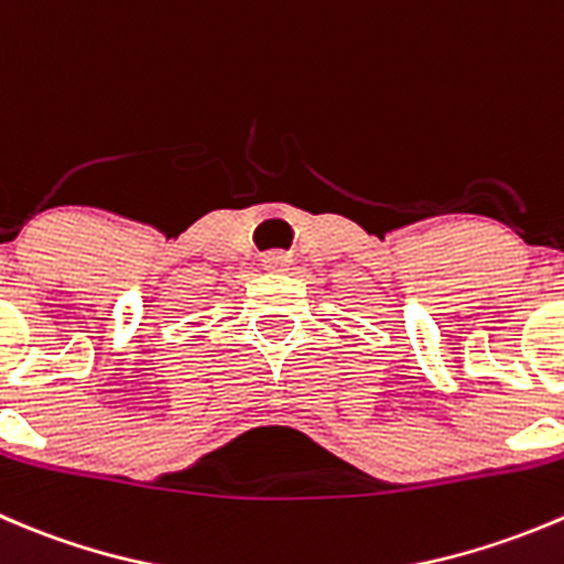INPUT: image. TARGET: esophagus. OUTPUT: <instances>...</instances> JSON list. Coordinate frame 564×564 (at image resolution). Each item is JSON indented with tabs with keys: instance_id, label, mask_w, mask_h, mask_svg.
I'll list each match as a JSON object with an SVG mask.
<instances>
[{
	"instance_id": "esophagus-1",
	"label": "esophagus",
	"mask_w": 564,
	"mask_h": 564,
	"mask_svg": "<svg viewBox=\"0 0 564 564\" xmlns=\"http://www.w3.org/2000/svg\"><path fill=\"white\" fill-rule=\"evenodd\" d=\"M286 261H289V256H272L270 267H286Z\"/></svg>"
}]
</instances>
